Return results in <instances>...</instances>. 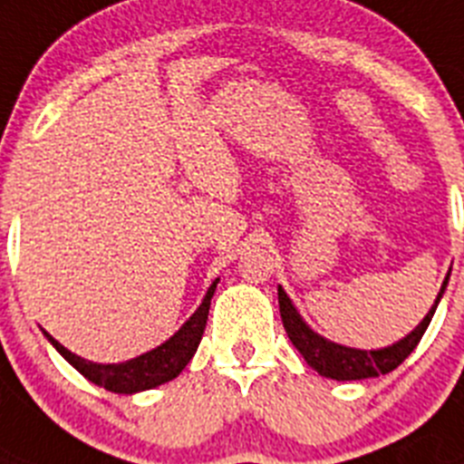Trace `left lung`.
<instances>
[{"mask_svg": "<svg viewBox=\"0 0 464 464\" xmlns=\"http://www.w3.org/2000/svg\"><path fill=\"white\" fill-rule=\"evenodd\" d=\"M449 276L446 275L441 284V291H439L437 300L430 307V312L425 314L418 326L411 331L406 338L397 340L387 347H380V350H356V347H345L338 345L334 340L324 338L304 322L300 312L295 310V304L291 303V298L286 295L284 288H276L279 291V312L281 322L286 328L288 338H291L293 347L303 354V359L314 368L316 373L324 375V378L331 380H366V378H378V375L392 373L399 363L411 354V352L418 347L420 338L425 335L427 326H430L431 316L437 312V304L441 300L443 291L449 286Z\"/></svg>", "mask_w": 464, "mask_h": 464, "instance_id": "8db88e82", "label": "left lung"}]
</instances>
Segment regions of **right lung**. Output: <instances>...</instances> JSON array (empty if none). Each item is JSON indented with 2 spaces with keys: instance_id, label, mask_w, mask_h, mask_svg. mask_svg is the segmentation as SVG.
<instances>
[{
  "instance_id": "1",
  "label": "right lung",
  "mask_w": 464,
  "mask_h": 464,
  "mask_svg": "<svg viewBox=\"0 0 464 464\" xmlns=\"http://www.w3.org/2000/svg\"><path fill=\"white\" fill-rule=\"evenodd\" d=\"M218 281L220 279H216L211 286H208L199 307L194 310V314L189 316L183 326L178 328L171 338L166 340V343H161L160 347H154V350L136 356V359H129V362H89V359H82L79 354H74V352H70L67 347H63L61 343H58L53 335L46 334V331H42V334L46 335V340L58 350V354H61L67 363H72L79 373L84 375L86 380H91L93 385L105 387V390L114 392V394H136V392L154 390V387L164 385V382H169V380L178 378V375L183 373V368L188 366L189 359H192L194 352H197V347H199Z\"/></svg>"
}]
</instances>
